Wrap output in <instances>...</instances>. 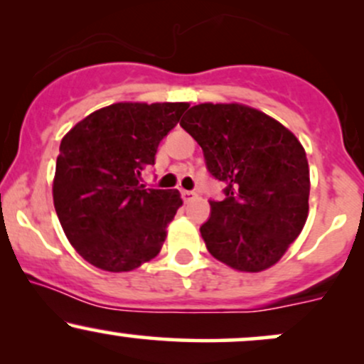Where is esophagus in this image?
Listing matches in <instances>:
<instances>
[{
  "mask_svg": "<svg viewBox=\"0 0 364 364\" xmlns=\"http://www.w3.org/2000/svg\"><path fill=\"white\" fill-rule=\"evenodd\" d=\"M181 195H183V200H185V202H191V200L198 196L195 191H190V190H183Z\"/></svg>",
  "mask_w": 364,
  "mask_h": 364,
  "instance_id": "esophagus-1",
  "label": "esophagus"
}]
</instances>
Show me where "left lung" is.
<instances>
[{"label":"left lung","instance_id":"left-lung-1","mask_svg":"<svg viewBox=\"0 0 364 364\" xmlns=\"http://www.w3.org/2000/svg\"><path fill=\"white\" fill-rule=\"evenodd\" d=\"M225 185L200 228L208 253L240 272L282 258L308 219L310 168L301 141L277 119L245 104L203 102L181 119Z\"/></svg>","mask_w":364,"mask_h":364}]
</instances>
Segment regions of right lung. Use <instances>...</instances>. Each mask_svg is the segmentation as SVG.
Wrapping results in <instances>:
<instances>
[{
	"label": "right lung",
	"mask_w": 364,
	"mask_h": 364,
	"mask_svg": "<svg viewBox=\"0 0 364 364\" xmlns=\"http://www.w3.org/2000/svg\"><path fill=\"white\" fill-rule=\"evenodd\" d=\"M188 102H116L90 112L63 136L53 200L66 237L83 260L129 272L156 258L183 205L178 190L141 185L161 140Z\"/></svg>",
	"instance_id": "1"
}]
</instances>
